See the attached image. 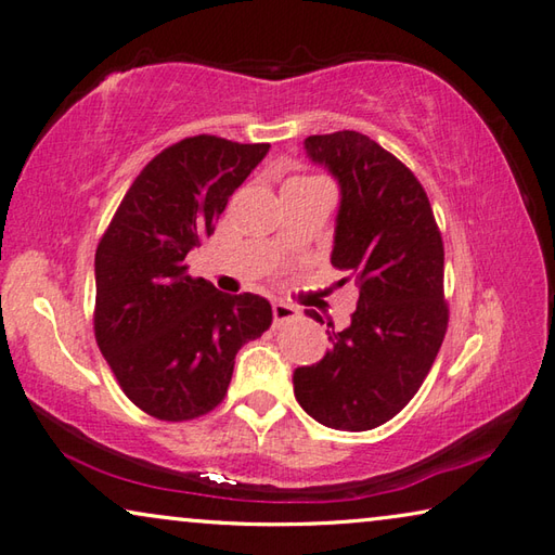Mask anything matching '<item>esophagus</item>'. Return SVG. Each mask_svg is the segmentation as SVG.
Returning a JSON list of instances; mask_svg holds the SVG:
<instances>
[{"instance_id":"esophagus-1","label":"esophagus","mask_w":555,"mask_h":555,"mask_svg":"<svg viewBox=\"0 0 555 555\" xmlns=\"http://www.w3.org/2000/svg\"><path fill=\"white\" fill-rule=\"evenodd\" d=\"M274 324H284V322H291L298 318V310L288 306V302H274Z\"/></svg>"}]
</instances>
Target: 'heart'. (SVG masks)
Masks as SVG:
<instances>
[{"instance_id": "obj_1", "label": "heart", "mask_w": 555, "mask_h": 555, "mask_svg": "<svg viewBox=\"0 0 555 555\" xmlns=\"http://www.w3.org/2000/svg\"><path fill=\"white\" fill-rule=\"evenodd\" d=\"M298 180H308V178H298Z\"/></svg>"}]
</instances>
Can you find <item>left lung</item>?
Instances as JSON below:
<instances>
[{"mask_svg":"<svg viewBox=\"0 0 555 555\" xmlns=\"http://www.w3.org/2000/svg\"><path fill=\"white\" fill-rule=\"evenodd\" d=\"M306 149L341 184L332 267L361 291L349 327L327 322L332 351L298 367L293 389L322 426L373 430L414 399L448 332L442 235L418 178L371 137L344 129Z\"/></svg>","mask_w":555,"mask_h":555,"instance_id":"1","label":"left lung"}]
</instances>
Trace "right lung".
I'll list each match as a JSON object with an SVG mask.
<instances>
[{
    "instance_id": "add662e5",
    "label": "right lung",
    "mask_w": 555,
    "mask_h": 555,
    "mask_svg": "<svg viewBox=\"0 0 555 555\" xmlns=\"http://www.w3.org/2000/svg\"><path fill=\"white\" fill-rule=\"evenodd\" d=\"M267 151L214 134L163 149L98 243V349L127 399L158 421H192L219 406L235 353L271 327L269 300L228 296L184 264Z\"/></svg>"
}]
</instances>
